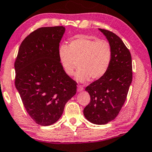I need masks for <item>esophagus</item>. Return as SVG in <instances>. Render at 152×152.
I'll list each match as a JSON object with an SVG mask.
<instances>
[{"label": "esophagus", "instance_id": "34e87169", "mask_svg": "<svg viewBox=\"0 0 152 152\" xmlns=\"http://www.w3.org/2000/svg\"><path fill=\"white\" fill-rule=\"evenodd\" d=\"M84 90V87H83L82 85H78V91L80 92V91H82Z\"/></svg>", "mask_w": 152, "mask_h": 152}]
</instances>
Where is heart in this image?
Segmentation results:
<instances>
[{
  "label": "heart",
  "mask_w": 152,
  "mask_h": 152,
  "mask_svg": "<svg viewBox=\"0 0 152 152\" xmlns=\"http://www.w3.org/2000/svg\"><path fill=\"white\" fill-rule=\"evenodd\" d=\"M112 55L111 45L107 40L85 35L74 36L68 46L62 45L58 50V58L65 74L72 76L78 66L80 69L76 79L80 82L90 78L98 80L104 76L109 68Z\"/></svg>",
  "instance_id": "heart-1"
}]
</instances>
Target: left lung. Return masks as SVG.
Returning <instances> with one entry per match:
<instances>
[{
	"instance_id": "left-lung-1",
	"label": "left lung",
	"mask_w": 152,
	"mask_h": 152,
	"mask_svg": "<svg viewBox=\"0 0 152 152\" xmlns=\"http://www.w3.org/2000/svg\"><path fill=\"white\" fill-rule=\"evenodd\" d=\"M112 47L113 55L105 75L85 88L91 100L84 108L88 121L104 125L116 118L125 102L132 80L131 54L121 38L106 29L99 28Z\"/></svg>"
}]
</instances>
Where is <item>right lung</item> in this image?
Here are the masks:
<instances>
[{"instance_id":"right-lung-1","label":"right lung","mask_w":152,"mask_h":152,"mask_svg":"<svg viewBox=\"0 0 152 152\" xmlns=\"http://www.w3.org/2000/svg\"><path fill=\"white\" fill-rule=\"evenodd\" d=\"M65 27H41L22 41L14 67L15 85L27 113L36 124L50 126L61 116L76 93L58 58Z\"/></svg>"}]
</instances>
